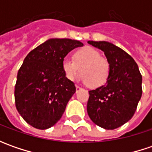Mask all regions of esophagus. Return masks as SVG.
Instances as JSON below:
<instances>
[{"mask_svg": "<svg viewBox=\"0 0 152 152\" xmlns=\"http://www.w3.org/2000/svg\"><path fill=\"white\" fill-rule=\"evenodd\" d=\"M79 90H81V88L79 86H78V85H76V91H79Z\"/></svg>", "mask_w": 152, "mask_h": 152, "instance_id": "1", "label": "esophagus"}]
</instances>
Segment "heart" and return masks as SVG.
Returning <instances> with one entry per match:
<instances>
[{
  "mask_svg": "<svg viewBox=\"0 0 152 152\" xmlns=\"http://www.w3.org/2000/svg\"><path fill=\"white\" fill-rule=\"evenodd\" d=\"M62 70L70 81H73L80 73L79 80L81 82L88 84L91 88H99L107 82L111 65L106 57L101 56L99 50L85 46L74 52L73 61L63 60Z\"/></svg>",
  "mask_w": 152,
  "mask_h": 152,
  "instance_id": "1",
  "label": "heart"
}]
</instances>
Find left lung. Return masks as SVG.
I'll return each mask as SVG.
<instances>
[{
  "label": "left lung",
  "mask_w": 152,
  "mask_h": 152,
  "mask_svg": "<svg viewBox=\"0 0 152 152\" xmlns=\"http://www.w3.org/2000/svg\"><path fill=\"white\" fill-rule=\"evenodd\" d=\"M88 43L104 51L111 73L107 85L89 91L87 113L92 122L114 129L132 118L142 95V76L131 56L107 41Z\"/></svg>",
  "instance_id": "1"
}]
</instances>
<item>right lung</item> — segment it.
<instances>
[{"label":"right lung","mask_w":152,"mask_h":152,"mask_svg":"<svg viewBox=\"0 0 152 152\" xmlns=\"http://www.w3.org/2000/svg\"><path fill=\"white\" fill-rule=\"evenodd\" d=\"M83 45L71 39H50L24 58L17 76L14 96L18 112L29 125L46 129L60 120L76 91L63 73L62 61L69 51Z\"/></svg>","instance_id":"right-lung-1"}]
</instances>
